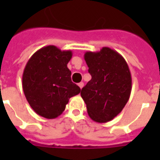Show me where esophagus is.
Masks as SVG:
<instances>
[{"label": "esophagus", "mask_w": 160, "mask_h": 160, "mask_svg": "<svg viewBox=\"0 0 160 160\" xmlns=\"http://www.w3.org/2000/svg\"><path fill=\"white\" fill-rule=\"evenodd\" d=\"M78 85H79V87H80V89H82L83 86H84V83H83V82L79 83V84H78Z\"/></svg>", "instance_id": "1"}]
</instances>
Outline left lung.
Masks as SVG:
<instances>
[{"label":"left lung","mask_w":160,"mask_h":160,"mask_svg":"<svg viewBox=\"0 0 160 160\" xmlns=\"http://www.w3.org/2000/svg\"><path fill=\"white\" fill-rule=\"evenodd\" d=\"M84 57L91 80L80 95L90 119L106 123L122 111L129 99L132 79L129 66L121 55L109 47L87 51Z\"/></svg>","instance_id":"1"}]
</instances>
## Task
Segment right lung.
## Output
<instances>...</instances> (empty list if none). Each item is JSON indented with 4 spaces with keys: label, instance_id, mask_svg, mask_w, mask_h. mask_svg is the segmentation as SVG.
Returning a JSON list of instances; mask_svg holds the SVG:
<instances>
[{
    "label": "right lung",
    "instance_id": "add662e5",
    "mask_svg": "<svg viewBox=\"0 0 160 160\" xmlns=\"http://www.w3.org/2000/svg\"><path fill=\"white\" fill-rule=\"evenodd\" d=\"M71 51L55 46L40 49L29 59L22 75V87L29 105L36 114L55 119L62 114L70 98L80 88L71 81L67 67Z\"/></svg>",
    "mask_w": 160,
    "mask_h": 160
}]
</instances>
